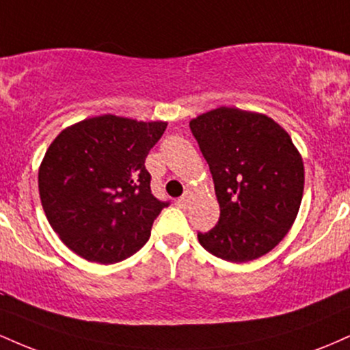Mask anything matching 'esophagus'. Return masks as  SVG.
<instances>
[{"label":"esophagus","instance_id":"esophagus-1","mask_svg":"<svg viewBox=\"0 0 350 350\" xmlns=\"http://www.w3.org/2000/svg\"><path fill=\"white\" fill-rule=\"evenodd\" d=\"M191 192H186V194L183 196V198H179L178 199V206L180 207V208H186L187 206H189V202H191Z\"/></svg>","mask_w":350,"mask_h":350}]
</instances>
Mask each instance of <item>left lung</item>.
<instances>
[{
	"label": "left lung",
	"mask_w": 350,
	"mask_h": 350,
	"mask_svg": "<svg viewBox=\"0 0 350 350\" xmlns=\"http://www.w3.org/2000/svg\"><path fill=\"white\" fill-rule=\"evenodd\" d=\"M214 179L220 217L198 234L212 255L234 263L278 245L298 215L304 166L290 135L263 113L220 107L189 123Z\"/></svg>",
	"instance_id": "8db88e82"
}]
</instances>
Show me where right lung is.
Returning a JSON list of instances; mask_svg holds the SVG:
<instances>
[{
  "mask_svg": "<svg viewBox=\"0 0 350 350\" xmlns=\"http://www.w3.org/2000/svg\"><path fill=\"white\" fill-rule=\"evenodd\" d=\"M166 122L102 115L67 126L39 167V196L47 220L72 252L110 265L136 253L170 202L151 194L148 152Z\"/></svg>",
  "mask_w": 350,
  "mask_h": 350,
  "instance_id": "add662e5",
  "label": "right lung"
}]
</instances>
